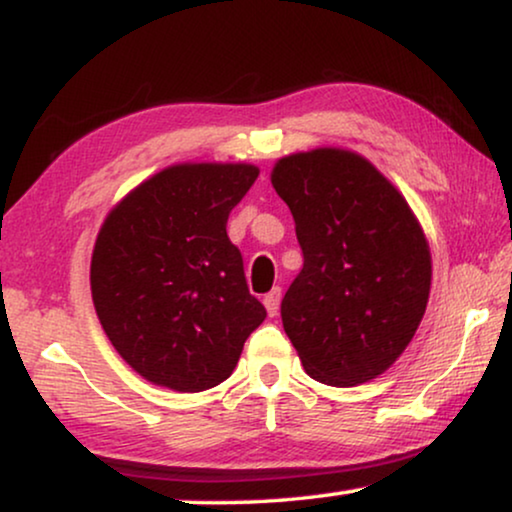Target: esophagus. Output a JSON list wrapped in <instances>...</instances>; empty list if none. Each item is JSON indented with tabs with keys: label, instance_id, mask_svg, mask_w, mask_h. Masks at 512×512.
I'll use <instances>...</instances> for the list:
<instances>
[{
	"label": "esophagus",
	"instance_id": "esophagus-1",
	"mask_svg": "<svg viewBox=\"0 0 512 512\" xmlns=\"http://www.w3.org/2000/svg\"><path fill=\"white\" fill-rule=\"evenodd\" d=\"M279 300H282V289H279V286H275V289H272L268 296L263 298V305H265V310H268L270 317H275V314L279 312Z\"/></svg>",
	"mask_w": 512,
	"mask_h": 512
}]
</instances>
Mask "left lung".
<instances>
[{"label": "left lung", "instance_id": "left-lung-1", "mask_svg": "<svg viewBox=\"0 0 512 512\" xmlns=\"http://www.w3.org/2000/svg\"><path fill=\"white\" fill-rule=\"evenodd\" d=\"M270 181L303 249L282 324L305 373L331 387L375 380L415 338L429 303L431 251L417 216L370 160L347 149L291 153Z\"/></svg>", "mask_w": 512, "mask_h": 512}]
</instances>
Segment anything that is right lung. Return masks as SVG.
<instances>
[{"label":"right lung","instance_id":"right-lung-1","mask_svg":"<svg viewBox=\"0 0 512 512\" xmlns=\"http://www.w3.org/2000/svg\"><path fill=\"white\" fill-rule=\"evenodd\" d=\"M258 177L249 163H179L104 219L90 261L97 319L132 370L181 394L228 380L265 319L228 214Z\"/></svg>","mask_w":512,"mask_h":512}]
</instances>
